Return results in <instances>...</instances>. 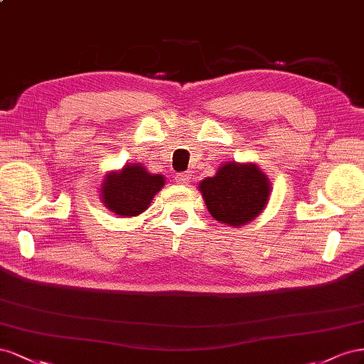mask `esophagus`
<instances>
[{
	"label": "esophagus",
	"mask_w": 364,
	"mask_h": 364,
	"mask_svg": "<svg viewBox=\"0 0 364 364\" xmlns=\"http://www.w3.org/2000/svg\"><path fill=\"white\" fill-rule=\"evenodd\" d=\"M191 178H192V175H191L189 172L176 173V176H175V180H176V183H180V184H188V183L191 181Z\"/></svg>",
	"instance_id": "1"
}]
</instances>
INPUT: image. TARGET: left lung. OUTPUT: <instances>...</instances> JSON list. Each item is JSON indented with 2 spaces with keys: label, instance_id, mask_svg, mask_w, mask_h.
<instances>
[{
  "label": "left lung",
  "instance_id": "8db88e82",
  "mask_svg": "<svg viewBox=\"0 0 364 364\" xmlns=\"http://www.w3.org/2000/svg\"><path fill=\"white\" fill-rule=\"evenodd\" d=\"M200 191L216 221L244 225L264 210L272 188L256 164L227 163L200 183Z\"/></svg>",
  "mask_w": 364,
  "mask_h": 364
}]
</instances>
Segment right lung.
<instances>
[{
  "mask_svg": "<svg viewBox=\"0 0 364 364\" xmlns=\"http://www.w3.org/2000/svg\"><path fill=\"white\" fill-rule=\"evenodd\" d=\"M164 178L149 173L140 164H127L120 172H109L103 181L102 200L111 212L122 216H137L149 207Z\"/></svg>",
  "mask_w": 364,
  "mask_h": 364,
  "instance_id": "1",
  "label": "right lung"
}]
</instances>
